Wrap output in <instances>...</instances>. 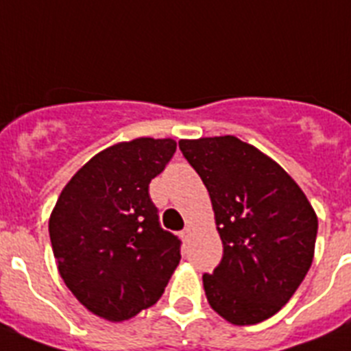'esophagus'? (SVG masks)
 <instances>
[{"mask_svg": "<svg viewBox=\"0 0 351 351\" xmlns=\"http://www.w3.org/2000/svg\"><path fill=\"white\" fill-rule=\"evenodd\" d=\"M182 234H184V239H191V234H193V228L187 226L184 231H182Z\"/></svg>", "mask_w": 351, "mask_h": 351, "instance_id": "1", "label": "esophagus"}]
</instances>
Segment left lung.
Instances as JSON below:
<instances>
[{"label": "left lung", "mask_w": 351, "mask_h": 351, "mask_svg": "<svg viewBox=\"0 0 351 351\" xmlns=\"http://www.w3.org/2000/svg\"><path fill=\"white\" fill-rule=\"evenodd\" d=\"M178 146L208 191L224 247L219 267L203 276L206 300L233 325L270 318L313 263L315 210L276 160L234 136Z\"/></svg>", "instance_id": "left-lung-1"}]
</instances>
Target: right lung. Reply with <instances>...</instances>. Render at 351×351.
Returning a JSON list of instances; mask_svg holds the SVG:
<instances>
[{
  "label": "right lung",
  "instance_id": "obj_1",
  "mask_svg": "<svg viewBox=\"0 0 351 351\" xmlns=\"http://www.w3.org/2000/svg\"><path fill=\"white\" fill-rule=\"evenodd\" d=\"M176 152L138 138L90 158L62 191L49 237L66 288L93 315L123 322L154 306L180 263V240L160 228L148 185Z\"/></svg>",
  "mask_w": 351,
  "mask_h": 351
}]
</instances>
